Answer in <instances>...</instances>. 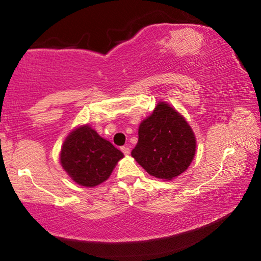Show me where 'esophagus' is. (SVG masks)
Segmentation results:
<instances>
[{
	"instance_id": "1",
	"label": "esophagus",
	"mask_w": 261,
	"mask_h": 261,
	"mask_svg": "<svg viewBox=\"0 0 261 261\" xmlns=\"http://www.w3.org/2000/svg\"><path fill=\"white\" fill-rule=\"evenodd\" d=\"M121 151L125 154V155H129L130 154V148L127 147V146H123V147H121Z\"/></svg>"
}]
</instances>
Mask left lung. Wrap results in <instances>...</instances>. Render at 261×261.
Wrapping results in <instances>:
<instances>
[{
  "label": "left lung",
  "mask_w": 261,
  "mask_h": 261,
  "mask_svg": "<svg viewBox=\"0 0 261 261\" xmlns=\"http://www.w3.org/2000/svg\"><path fill=\"white\" fill-rule=\"evenodd\" d=\"M196 147V136L187 120L161 101L140 123L131 155L149 175L171 180L188 169Z\"/></svg>",
  "instance_id": "left-lung-1"
}]
</instances>
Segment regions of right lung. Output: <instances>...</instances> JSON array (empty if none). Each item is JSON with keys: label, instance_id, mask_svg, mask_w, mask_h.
<instances>
[{"label": "right lung", "instance_id": "add662e5", "mask_svg": "<svg viewBox=\"0 0 261 261\" xmlns=\"http://www.w3.org/2000/svg\"><path fill=\"white\" fill-rule=\"evenodd\" d=\"M123 156L120 149L85 124L73 129L65 138L60 161L73 182L94 188L109 178Z\"/></svg>", "mask_w": 261, "mask_h": 261}]
</instances>
